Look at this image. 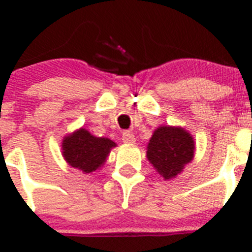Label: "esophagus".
Wrapping results in <instances>:
<instances>
[{
	"label": "esophagus",
	"instance_id": "34e87169",
	"mask_svg": "<svg viewBox=\"0 0 252 252\" xmlns=\"http://www.w3.org/2000/svg\"><path fill=\"white\" fill-rule=\"evenodd\" d=\"M122 141L125 144H135V135L132 132H130V131H125L122 133Z\"/></svg>",
	"mask_w": 252,
	"mask_h": 252
}]
</instances>
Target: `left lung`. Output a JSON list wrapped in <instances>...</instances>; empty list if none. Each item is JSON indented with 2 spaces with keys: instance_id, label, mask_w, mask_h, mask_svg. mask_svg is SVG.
I'll use <instances>...</instances> for the list:
<instances>
[{
  "instance_id": "left-lung-1",
  "label": "left lung",
  "mask_w": 252,
  "mask_h": 252,
  "mask_svg": "<svg viewBox=\"0 0 252 252\" xmlns=\"http://www.w3.org/2000/svg\"><path fill=\"white\" fill-rule=\"evenodd\" d=\"M146 149V158L158 174L170 180L193 160L195 142L186 128L164 125L154 131Z\"/></svg>"
}]
</instances>
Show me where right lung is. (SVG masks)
Wrapping results in <instances>:
<instances>
[{"label": "right lung", "mask_w": 252, "mask_h": 252, "mask_svg": "<svg viewBox=\"0 0 252 252\" xmlns=\"http://www.w3.org/2000/svg\"><path fill=\"white\" fill-rule=\"evenodd\" d=\"M116 142L107 137H97L81 127L64 136L62 141V155L68 165L91 174L99 170L106 162Z\"/></svg>", "instance_id": "add662e5"}]
</instances>
